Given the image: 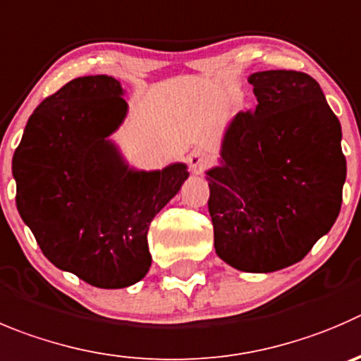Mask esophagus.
I'll list each match as a JSON object with an SVG mask.
<instances>
[{
	"label": "esophagus",
	"instance_id": "34e87169",
	"mask_svg": "<svg viewBox=\"0 0 361 361\" xmlns=\"http://www.w3.org/2000/svg\"><path fill=\"white\" fill-rule=\"evenodd\" d=\"M188 164H190V168L195 173H202V171L211 164V157L205 152H202V150H193V152L188 156Z\"/></svg>",
	"mask_w": 361,
	"mask_h": 361
}]
</instances>
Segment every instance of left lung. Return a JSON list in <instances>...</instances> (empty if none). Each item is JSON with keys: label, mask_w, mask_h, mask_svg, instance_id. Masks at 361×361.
I'll use <instances>...</instances> for the list:
<instances>
[{"label": "left lung", "mask_w": 361, "mask_h": 361, "mask_svg": "<svg viewBox=\"0 0 361 361\" xmlns=\"http://www.w3.org/2000/svg\"><path fill=\"white\" fill-rule=\"evenodd\" d=\"M257 106L226 127L207 170L214 248L228 266L273 273L300 262L342 205L341 122L314 78L262 71L248 78Z\"/></svg>", "instance_id": "left-lung-1"}]
</instances>
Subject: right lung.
Returning <instances> with one entry per match:
<instances>
[{"label":"right lung","mask_w":361,"mask_h":361,"mask_svg":"<svg viewBox=\"0 0 361 361\" xmlns=\"http://www.w3.org/2000/svg\"><path fill=\"white\" fill-rule=\"evenodd\" d=\"M111 75H85L44 99L13 152L16 204L47 260L101 289H123L152 264L150 221L178 193L184 163L135 170L109 136L127 115Z\"/></svg>","instance_id":"right-lung-1"}]
</instances>
